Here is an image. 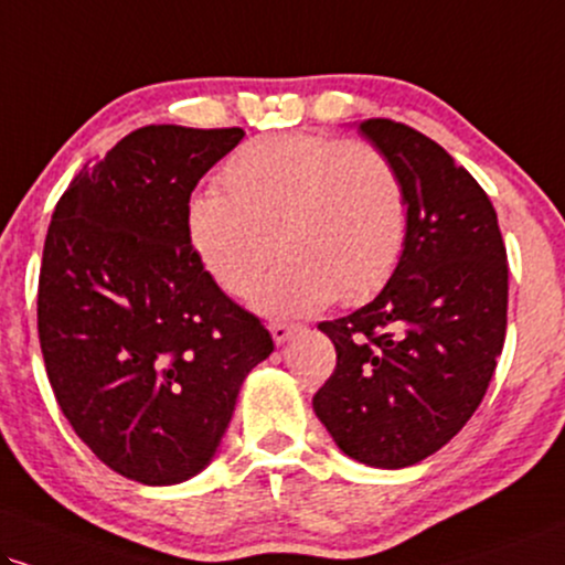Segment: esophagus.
Here are the masks:
<instances>
[{
    "instance_id": "1",
    "label": "esophagus",
    "mask_w": 565,
    "mask_h": 565,
    "mask_svg": "<svg viewBox=\"0 0 565 565\" xmlns=\"http://www.w3.org/2000/svg\"><path fill=\"white\" fill-rule=\"evenodd\" d=\"M269 332H271V340H275L277 345H282L296 335L298 327L296 324H285V322H275V324H269Z\"/></svg>"
}]
</instances>
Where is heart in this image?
<instances>
[{
  "label": "heart",
  "instance_id": "heart-1",
  "mask_svg": "<svg viewBox=\"0 0 565 565\" xmlns=\"http://www.w3.org/2000/svg\"><path fill=\"white\" fill-rule=\"evenodd\" d=\"M222 183L227 193L199 191L188 201V246L225 294L246 296L275 256L277 235L285 259L254 294L264 317H309L338 298L364 303L406 254V183L369 143L254 138L227 159Z\"/></svg>",
  "mask_w": 565,
  "mask_h": 565
}]
</instances>
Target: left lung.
<instances>
[{"instance_id": "8db88e82", "label": "left lung", "mask_w": 565, "mask_h": 565, "mask_svg": "<svg viewBox=\"0 0 565 565\" xmlns=\"http://www.w3.org/2000/svg\"><path fill=\"white\" fill-rule=\"evenodd\" d=\"M359 130L406 183L408 243L374 301L319 324L338 364L311 403L353 461L406 469L461 431L495 374L505 246L492 201L440 143L393 120Z\"/></svg>"}]
</instances>
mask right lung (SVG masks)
Wrapping results in <instances>:
<instances>
[{"instance_id": "obj_1", "label": "right lung", "mask_w": 565, "mask_h": 565, "mask_svg": "<svg viewBox=\"0 0 565 565\" xmlns=\"http://www.w3.org/2000/svg\"><path fill=\"white\" fill-rule=\"evenodd\" d=\"M241 128L146 125L57 201L39 275V340L62 414L90 452L141 484L206 469L243 380L275 351L188 246L193 188Z\"/></svg>"}]
</instances>
